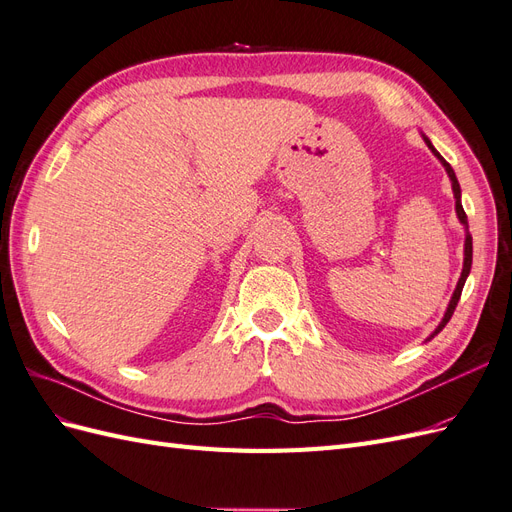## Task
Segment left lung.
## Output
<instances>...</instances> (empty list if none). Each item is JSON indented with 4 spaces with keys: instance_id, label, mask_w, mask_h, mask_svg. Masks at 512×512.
I'll list each match as a JSON object with an SVG mask.
<instances>
[{
    "instance_id": "1",
    "label": "left lung",
    "mask_w": 512,
    "mask_h": 512,
    "mask_svg": "<svg viewBox=\"0 0 512 512\" xmlns=\"http://www.w3.org/2000/svg\"><path fill=\"white\" fill-rule=\"evenodd\" d=\"M425 143L429 145V149L436 153V156L442 160V164H444V168H446V173H448V177H451V181H453V194H455V207H457V215H459V220H461V224L468 228V215H466V211H463V207H461V188H459V181H457V177H455V170L451 168V164H448L440 153L433 149V145L429 143V138H425ZM470 269H472V237H470V232L466 235V258H463V271H461V277H459V284H457V288H455V292H453V299H451V303H448V309H446V314H444V318H442V322L438 324V329L433 331V335H438L444 327H446V322L451 320V316H453V312H455V307H457V303H459V297H461V290H463V284H466V277H468V273H470ZM431 335V337H433Z\"/></svg>"
}]
</instances>
